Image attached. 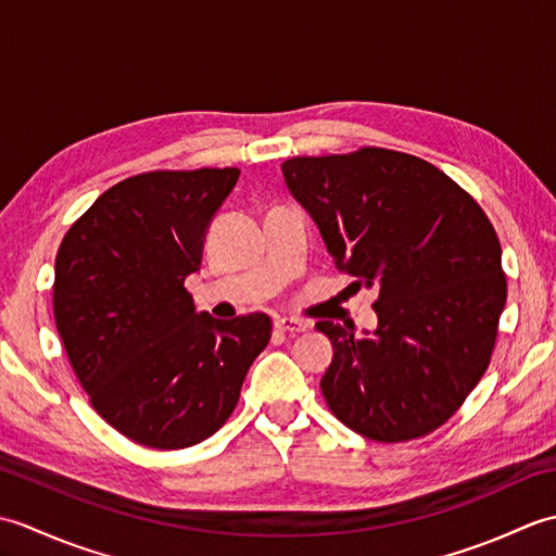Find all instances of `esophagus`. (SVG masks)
I'll list each match as a JSON object with an SVG mask.
<instances>
[{"label":"esophagus","instance_id":"1","mask_svg":"<svg viewBox=\"0 0 556 556\" xmlns=\"http://www.w3.org/2000/svg\"><path fill=\"white\" fill-rule=\"evenodd\" d=\"M275 327L281 329V332H287V334H299V332H305V329H308L311 325L305 320H299V317H277Z\"/></svg>","mask_w":556,"mask_h":556}]
</instances>
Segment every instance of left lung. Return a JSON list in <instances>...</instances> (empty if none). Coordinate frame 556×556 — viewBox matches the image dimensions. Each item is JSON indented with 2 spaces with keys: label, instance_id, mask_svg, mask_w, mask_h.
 I'll list each match as a JSON object with an SVG mask.
<instances>
[{
  "label": "left lung",
  "instance_id": "obj_1",
  "mask_svg": "<svg viewBox=\"0 0 556 556\" xmlns=\"http://www.w3.org/2000/svg\"><path fill=\"white\" fill-rule=\"evenodd\" d=\"M353 289L377 291V327L315 323L334 358L320 380L334 416L368 440L440 428L488 370L506 303L502 245L464 188L406 152L281 164Z\"/></svg>",
  "mask_w": 556,
  "mask_h": 556
}]
</instances>
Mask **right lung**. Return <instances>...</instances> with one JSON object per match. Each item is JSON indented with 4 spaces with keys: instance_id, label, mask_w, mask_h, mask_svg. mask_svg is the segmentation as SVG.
Wrapping results in <instances>:
<instances>
[{
    "instance_id": "add662e5",
    "label": "right lung",
    "mask_w": 556,
    "mask_h": 556,
    "mask_svg": "<svg viewBox=\"0 0 556 556\" xmlns=\"http://www.w3.org/2000/svg\"><path fill=\"white\" fill-rule=\"evenodd\" d=\"M239 169L150 172L104 191L64 236L54 320L92 406L152 448L217 432L267 346L265 313H195L188 275L203 265L212 219Z\"/></svg>"
}]
</instances>
